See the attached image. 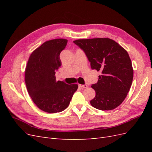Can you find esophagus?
Returning a JSON list of instances; mask_svg holds the SVG:
<instances>
[{
  "mask_svg": "<svg viewBox=\"0 0 152 152\" xmlns=\"http://www.w3.org/2000/svg\"><path fill=\"white\" fill-rule=\"evenodd\" d=\"M79 86L81 88H87L88 86L86 85V84H79Z\"/></svg>",
  "mask_w": 152,
  "mask_h": 152,
  "instance_id": "esophagus-1",
  "label": "esophagus"
}]
</instances>
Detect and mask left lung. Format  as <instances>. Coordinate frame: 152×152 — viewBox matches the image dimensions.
Masks as SVG:
<instances>
[{
  "mask_svg": "<svg viewBox=\"0 0 152 152\" xmlns=\"http://www.w3.org/2000/svg\"><path fill=\"white\" fill-rule=\"evenodd\" d=\"M73 42L84 50L91 68L102 73L97 83L91 86L96 96L91 104L100 110L116 108L126 98L133 79L127 50L109 38L78 39Z\"/></svg>",
  "mask_w": 152,
  "mask_h": 152,
  "instance_id": "1",
  "label": "left lung"
}]
</instances>
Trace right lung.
I'll return each instance as SVG.
<instances>
[{"label": "right lung", "mask_w": 152, "mask_h": 152, "mask_svg": "<svg viewBox=\"0 0 152 152\" xmlns=\"http://www.w3.org/2000/svg\"><path fill=\"white\" fill-rule=\"evenodd\" d=\"M68 40L56 39L48 40L35 49L25 68V84L34 103L49 113L60 112L70 104L78 85H68L56 79V70L61 66L59 54Z\"/></svg>", "instance_id": "add662e5"}]
</instances>
